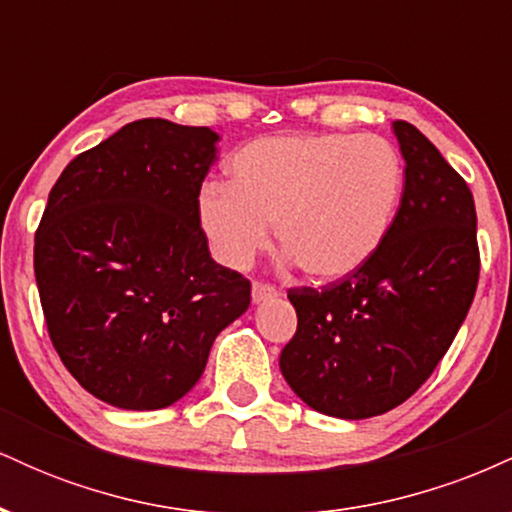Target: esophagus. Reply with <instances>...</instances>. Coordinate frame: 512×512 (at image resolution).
I'll return each mask as SVG.
<instances>
[{"label": "esophagus", "mask_w": 512, "mask_h": 512, "mask_svg": "<svg viewBox=\"0 0 512 512\" xmlns=\"http://www.w3.org/2000/svg\"><path fill=\"white\" fill-rule=\"evenodd\" d=\"M276 296H279V291H276L274 286L260 284V281H255V284H252V303L272 301V298H276Z\"/></svg>", "instance_id": "34e87169"}]
</instances>
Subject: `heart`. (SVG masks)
Segmentation results:
<instances>
[{
	"mask_svg": "<svg viewBox=\"0 0 512 512\" xmlns=\"http://www.w3.org/2000/svg\"><path fill=\"white\" fill-rule=\"evenodd\" d=\"M402 187V158L378 134H286L243 146L231 185H204L197 214L226 267H248L274 223L279 248L305 276L337 281L385 243Z\"/></svg>",
	"mask_w": 512,
	"mask_h": 512,
	"instance_id": "1",
	"label": "heart"
}]
</instances>
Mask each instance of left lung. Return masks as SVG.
<instances>
[{
  "mask_svg": "<svg viewBox=\"0 0 512 512\" xmlns=\"http://www.w3.org/2000/svg\"><path fill=\"white\" fill-rule=\"evenodd\" d=\"M402 202L380 250L354 274L289 291L296 334L281 375L308 407L368 419L431 378L467 317L479 281L477 209L462 175L409 122H392Z\"/></svg>",
  "mask_w": 512,
  "mask_h": 512,
  "instance_id": "8db88e82",
  "label": "left lung"
}]
</instances>
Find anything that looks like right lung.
Listing matches in <instances>:
<instances>
[{"label": "right lung", "instance_id": "right-lung-1", "mask_svg": "<svg viewBox=\"0 0 512 512\" xmlns=\"http://www.w3.org/2000/svg\"><path fill=\"white\" fill-rule=\"evenodd\" d=\"M219 134L129 122L62 170L35 231L52 346L93 397L149 411L202 378L211 344L250 305V281L211 260L199 226Z\"/></svg>", "mask_w": 512, "mask_h": 512}]
</instances>
